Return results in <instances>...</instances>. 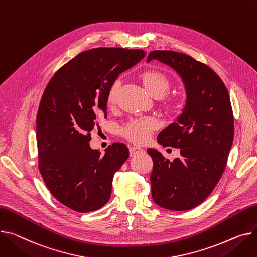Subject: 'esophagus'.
Instances as JSON below:
<instances>
[{"label":"esophagus","mask_w":257,"mask_h":257,"mask_svg":"<svg viewBox=\"0 0 257 257\" xmlns=\"http://www.w3.org/2000/svg\"><path fill=\"white\" fill-rule=\"evenodd\" d=\"M144 152V150L141 148V147H131L130 149H129V153H130V156L132 157V156H135V155H138V154H140V153H143Z\"/></svg>","instance_id":"34e87169"}]
</instances>
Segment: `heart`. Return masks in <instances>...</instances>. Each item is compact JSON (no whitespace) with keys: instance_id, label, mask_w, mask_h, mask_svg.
Returning <instances> with one entry per match:
<instances>
[{"instance_id":"obj_1","label":"heart","mask_w":257,"mask_h":257,"mask_svg":"<svg viewBox=\"0 0 257 257\" xmlns=\"http://www.w3.org/2000/svg\"><path fill=\"white\" fill-rule=\"evenodd\" d=\"M142 79L146 90L154 97L163 96L169 89L170 80L166 74L157 70H148L142 75ZM121 87V81L115 80L109 89L107 95L108 104L115 102L117 92ZM157 123L154 119H145V121H133L125 129L124 134L135 143H146L152 134V131L156 128Z\"/></svg>"}]
</instances>
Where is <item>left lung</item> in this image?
<instances>
[{
    "mask_svg": "<svg viewBox=\"0 0 257 257\" xmlns=\"http://www.w3.org/2000/svg\"><path fill=\"white\" fill-rule=\"evenodd\" d=\"M152 60L176 71L186 93L182 112L157 135L160 145L180 149L181 156L169 161L156 149L147 150L152 197L166 210H191L211 194L225 169L234 132L229 94L213 69L185 54L154 50L147 63Z\"/></svg>",
    "mask_w": 257,
    "mask_h": 257,
    "instance_id": "8db88e82",
    "label": "left lung"
}]
</instances>
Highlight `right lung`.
<instances>
[{
    "label": "right lung",
    "mask_w": 257,
    "mask_h": 257,
    "mask_svg": "<svg viewBox=\"0 0 257 257\" xmlns=\"http://www.w3.org/2000/svg\"><path fill=\"white\" fill-rule=\"evenodd\" d=\"M145 56L143 49H90L49 80L36 121L39 170L64 206L88 213L109 200L113 175L128 159L129 150L114 143L101 155L90 147V132L100 116H106L111 84Z\"/></svg>",
    "instance_id": "obj_1"
}]
</instances>
